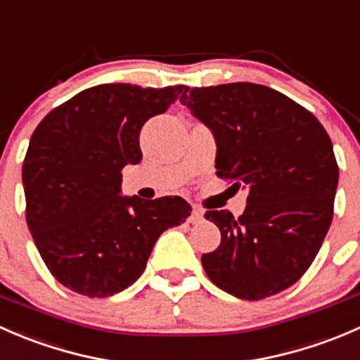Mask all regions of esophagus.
<instances>
[{"label":"esophagus","mask_w":360,"mask_h":360,"mask_svg":"<svg viewBox=\"0 0 360 360\" xmlns=\"http://www.w3.org/2000/svg\"><path fill=\"white\" fill-rule=\"evenodd\" d=\"M203 219V210L198 209V207H193L190 216V223H198V221Z\"/></svg>","instance_id":"obj_1"}]
</instances>
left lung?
<instances>
[{
	"label": "left lung",
	"mask_w": 360,
	"mask_h": 360,
	"mask_svg": "<svg viewBox=\"0 0 360 360\" xmlns=\"http://www.w3.org/2000/svg\"><path fill=\"white\" fill-rule=\"evenodd\" d=\"M181 104L216 137V176L249 188L244 214L207 210L219 248L202 256L207 277L240 300L291 288L310 268L333 221L338 163L310 111L256 83L186 89Z\"/></svg>",
	"instance_id": "8db88e82"
}]
</instances>
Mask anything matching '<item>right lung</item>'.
Instances as JSON below:
<instances>
[{
    "label": "right lung",
    "mask_w": 360,
    "mask_h": 360,
    "mask_svg": "<svg viewBox=\"0 0 360 360\" xmlns=\"http://www.w3.org/2000/svg\"><path fill=\"white\" fill-rule=\"evenodd\" d=\"M186 85H97L39 122L22 165L25 221L50 274L71 291L106 297L132 285L155 242L191 207L181 197H122V169L141 162L139 132Z\"/></svg>",
    "instance_id": "add662e5"
}]
</instances>
